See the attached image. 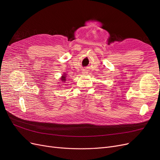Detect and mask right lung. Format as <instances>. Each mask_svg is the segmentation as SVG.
Returning <instances> with one entry per match:
<instances>
[{"instance_id":"add662e5","label":"right lung","mask_w":160,"mask_h":160,"mask_svg":"<svg viewBox=\"0 0 160 160\" xmlns=\"http://www.w3.org/2000/svg\"><path fill=\"white\" fill-rule=\"evenodd\" d=\"M61 80L62 82H63L62 83H65V81H66V74H63V75H62V77H61Z\"/></svg>"}]
</instances>
